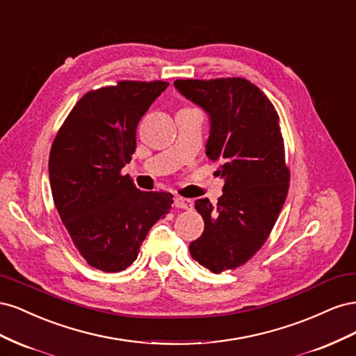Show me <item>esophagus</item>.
<instances>
[{
	"label": "esophagus",
	"instance_id": "esophagus-1",
	"mask_svg": "<svg viewBox=\"0 0 356 356\" xmlns=\"http://www.w3.org/2000/svg\"><path fill=\"white\" fill-rule=\"evenodd\" d=\"M174 204H175V208H179V209H191L193 208V200L178 196V197H175Z\"/></svg>",
	"mask_w": 356,
	"mask_h": 356
}]
</instances>
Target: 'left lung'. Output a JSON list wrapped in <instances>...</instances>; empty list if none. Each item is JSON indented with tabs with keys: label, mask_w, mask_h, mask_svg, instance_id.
Instances as JSON below:
<instances>
[{
	"label": "left lung",
	"mask_w": 356,
	"mask_h": 356,
	"mask_svg": "<svg viewBox=\"0 0 356 356\" xmlns=\"http://www.w3.org/2000/svg\"><path fill=\"white\" fill-rule=\"evenodd\" d=\"M177 90L209 117L207 156L220 165L222 196L213 204L196 200L204 221L190 254L203 267L221 273L245 264L267 241L286 195L279 115L267 96L245 79L177 80Z\"/></svg>",
	"instance_id": "left-lung-1"
}]
</instances>
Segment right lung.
<instances>
[{"label":"right lung","mask_w":356,"mask_h":356,"mask_svg":"<svg viewBox=\"0 0 356 356\" xmlns=\"http://www.w3.org/2000/svg\"><path fill=\"white\" fill-rule=\"evenodd\" d=\"M168 86L118 81L86 93L53 141L49 178L59 217L81 257L102 272L131 266L174 203L170 193L141 191L122 175L139 120Z\"/></svg>","instance_id":"obj_1"}]
</instances>
